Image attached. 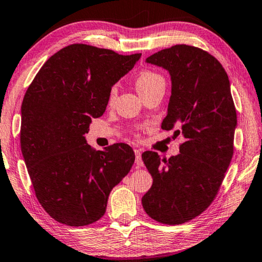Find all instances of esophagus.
Segmentation results:
<instances>
[{
  "label": "esophagus",
  "mask_w": 262,
  "mask_h": 262,
  "mask_svg": "<svg viewBox=\"0 0 262 262\" xmlns=\"http://www.w3.org/2000/svg\"><path fill=\"white\" fill-rule=\"evenodd\" d=\"M135 164L137 166H143V161H142V155H141V150L135 149Z\"/></svg>",
  "instance_id": "34e87169"
}]
</instances>
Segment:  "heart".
I'll list each match as a JSON object with an SVG mask.
<instances>
[{
  "mask_svg": "<svg viewBox=\"0 0 262 262\" xmlns=\"http://www.w3.org/2000/svg\"><path fill=\"white\" fill-rule=\"evenodd\" d=\"M135 85H136L137 91H139V94L141 96H143L145 94H148V92L155 90V89H158V88L165 89V78H164L159 73L155 72V70L144 69L137 75ZM115 97H117V88L113 86L110 90V94H108L110 104L113 103Z\"/></svg>",
  "mask_w": 262,
  "mask_h": 262,
  "instance_id": "1",
  "label": "heart"
}]
</instances>
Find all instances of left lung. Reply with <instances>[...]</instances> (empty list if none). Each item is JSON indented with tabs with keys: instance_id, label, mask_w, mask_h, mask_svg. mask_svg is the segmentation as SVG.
<instances>
[{
	"instance_id": "1",
	"label": "left lung",
	"mask_w": 262,
	"mask_h": 262,
	"mask_svg": "<svg viewBox=\"0 0 262 262\" xmlns=\"http://www.w3.org/2000/svg\"><path fill=\"white\" fill-rule=\"evenodd\" d=\"M145 61L171 75L162 128H177L174 136L181 134L184 142L178 156L167 161L154 151L142 154L154 179L142 206L159 223L183 224L202 214L219 193L233 156L236 107L227 72L201 48L174 45Z\"/></svg>"
}]
</instances>
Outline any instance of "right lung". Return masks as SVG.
Instances as JSON below:
<instances>
[{"mask_svg": "<svg viewBox=\"0 0 262 262\" xmlns=\"http://www.w3.org/2000/svg\"><path fill=\"white\" fill-rule=\"evenodd\" d=\"M140 57L73 43L43 63L25 92L21 154L39 203L62 224L84 227L103 217L111 190L134 164L128 144L97 151L84 134Z\"/></svg>", "mask_w": 262, "mask_h": 262, "instance_id": "right-lung-1", "label": "right lung"}]
</instances>
